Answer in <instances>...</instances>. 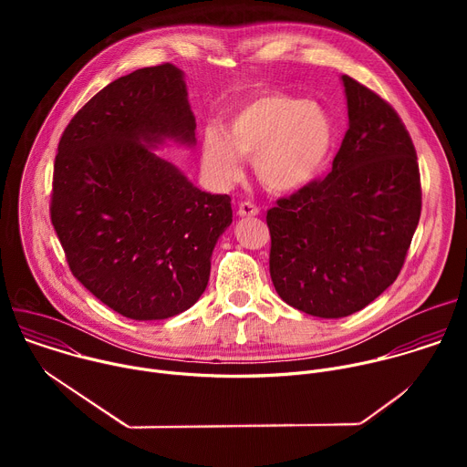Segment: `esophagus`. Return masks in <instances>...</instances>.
I'll return each instance as SVG.
<instances>
[{"label":"esophagus","instance_id":"obj_1","mask_svg":"<svg viewBox=\"0 0 467 467\" xmlns=\"http://www.w3.org/2000/svg\"><path fill=\"white\" fill-rule=\"evenodd\" d=\"M258 213H260V209H258L256 205H253L251 202H242V203L238 205V216H242V218L258 216Z\"/></svg>","mask_w":467,"mask_h":467}]
</instances>
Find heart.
<instances>
[{
    "label": "heart",
    "instance_id": "heart-1",
    "mask_svg": "<svg viewBox=\"0 0 467 467\" xmlns=\"http://www.w3.org/2000/svg\"><path fill=\"white\" fill-rule=\"evenodd\" d=\"M332 144L335 125L319 103L262 92L231 116L225 132H205L202 159L205 173L220 188L240 181L242 157H253L265 188L296 192L323 171Z\"/></svg>",
    "mask_w": 467,
    "mask_h": 467
}]
</instances>
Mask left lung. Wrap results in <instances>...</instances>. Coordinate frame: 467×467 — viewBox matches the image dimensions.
I'll list each match as a JSON object with an SVG mask.
<instances>
[{"instance_id": "left-lung-1", "label": "left lung", "mask_w": 467, "mask_h": 467, "mask_svg": "<svg viewBox=\"0 0 467 467\" xmlns=\"http://www.w3.org/2000/svg\"><path fill=\"white\" fill-rule=\"evenodd\" d=\"M349 129L323 181L268 211L270 275L281 299L317 317H344L401 272L421 214L420 166L399 114L342 76Z\"/></svg>"}]
</instances>
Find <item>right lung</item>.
<instances>
[{
  "mask_svg": "<svg viewBox=\"0 0 467 467\" xmlns=\"http://www.w3.org/2000/svg\"><path fill=\"white\" fill-rule=\"evenodd\" d=\"M195 144L184 76L159 64L99 90L64 129L51 223L74 277L114 312L166 319L207 288L231 197L195 188L153 148Z\"/></svg>",
  "mask_w": 467,
  "mask_h": 467,
  "instance_id": "right-lung-1",
  "label": "right lung"
}]
</instances>
